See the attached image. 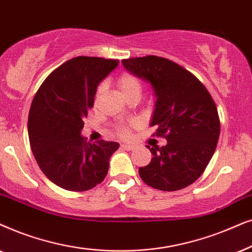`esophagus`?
<instances>
[{"label": "esophagus", "instance_id": "esophagus-1", "mask_svg": "<svg viewBox=\"0 0 252 252\" xmlns=\"http://www.w3.org/2000/svg\"><path fill=\"white\" fill-rule=\"evenodd\" d=\"M121 147H122V149H124V150H128V151H131V150L135 149V146H133V145H126V144H122Z\"/></svg>", "mask_w": 252, "mask_h": 252}]
</instances>
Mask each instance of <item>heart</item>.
Listing matches in <instances>:
<instances>
[{
    "mask_svg": "<svg viewBox=\"0 0 252 252\" xmlns=\"http://www.w3.org/2000/svg\"><path fill=\"white\" fill-rule=\"evenodd\" d=\"M116 85L119 87L120 93L122 94L124 99L128 98L130 95L133 94H139L142 92V86H140L139 80L136 78L135 76H132L131 73H122L119 78L116 80ZM103 91V87L100 86L98 90V93H96V98H99L101 95ZM132 126V124H121L116 128V133L117 136H120L121 138H130L131 136V131H130V128Z\"/></svg>",
    "mask_w": 252,
    "mask_h": 252,
    "instance_id": "obj_1",
    "label": "heart"
}]
</instances>
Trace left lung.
<instances>
[{
  "instance_id": "8db88e82",
  "label": "left lung",
  "mask_w": 252,
  "mask_h": 252,
  "mask_svg": "<svg viewBox=\"0 0 252 252\" xmlns=\"http://www.w3.org/2000/svg\"><path fill=\"white\" fill-rule=\"evenodd\" d=\"M124 68L150 83L156 96L151 126L167 145L146 146L153 158L139 168L147 186L176 191L204 173L220 135L218 109L206 87L177 63L149 55L122 60Z\"/></svg>"
}]
</instances>
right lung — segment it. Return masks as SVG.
<instances>
[{
  "instance_id": "1",
  "label": "right lung",
  "mask_w": 252,
  "mask_h": 252,
  "mask_svg": "<svg viewBox=\"0 0 252 252\" xmlns=\"http://www.w3.org/2000/svg\"><path fill=\"white\" fill-rule=\"evenodd\" d=\"M119 60L77 56L56 68L39 87L29 114L30 145L42 173L60 188L86 191L101 183L115 142H86L84 119L96 87Z\"/></svg>"
}]
</instances>
